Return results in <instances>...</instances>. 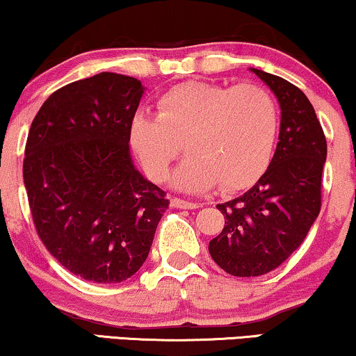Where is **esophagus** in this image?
Segmentation results:
<instances>
[{"mask_svg": "<svg viewBox=\"0 0 356 356\" xmlns=\"http://www.w3.org/2000/svg\"><path fill=\"white\" fill-rule=\"evenodd\" d=\"M172 207H177V209H197L199 204L196 202H191V201H186V199H179V197H173L172 201Z\"/></svg>", "mask_w": 356, "mask_h": 356, "instance_id": "obj_1", "label": "esophagus"}]
</instances>
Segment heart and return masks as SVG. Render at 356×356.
Here are the masks:
<instances>
[{
  "label": "heart",
  "mask_w": 356,
  "mask_h": 356,
  "mask_svg": "<svg viewBox=\"0 0 356 356\" xmlns=\"http://www.w3.org/2000/svg\"><path fill=\"white\" fill-rule=\"evenodd\" d=\"M279 105L266 87H222L184 82L163 92L157 115L136 111L129 140L154 181H163L181 152L189 155L173 177L177 188L235 191L264 173L279 133Z\"/></svg>",
  "instance_id": "heart-1"
}]
</instances>
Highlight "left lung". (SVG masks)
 Listing matches in <instances>:
<instances>
[{"instance_id":"left-lung-1","label":"left lung","mask_w":356,"mask_h":356,"mask_svg":"<svg viewBox=\"0 0 356 356\" xmlns=\"http://www.w3.org/2000/svg\"><path fill=\"white\" fill-rule=\"evenodd\" d=\"M251 71L275 94L282 118L266 173L250 191L217 206L225 227L209 243V252L235 277L264 275L298 250L319 216L327 155L323 126L308 97L279 76Z\"/></svg>"}]
</instances>
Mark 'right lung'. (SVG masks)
Masks as SVG:
<instances>
[{"mask_svg": "<svg viewBox=\"0 0 356 356\" xmlns=\"http://www.w3.org/2000/svg\"><path fill=\"white\" fill-rule=\"evenodd\" d=\"M143 92L136 77L100 72L53 92L29 129L22 175L35 230L61 266L95 284L140 269L170 204L131 160Z\"/></svg>", "mask_w": 356, "mask_h": 356, "instance_id": "1", "label": "right lung"}]
</instances>
